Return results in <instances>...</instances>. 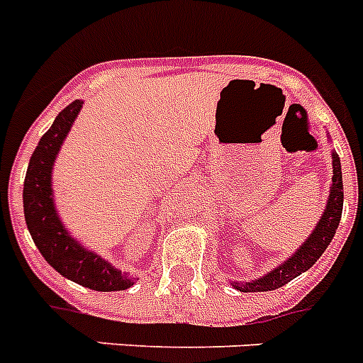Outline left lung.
Listing matches in <instances>:
<instances>
[{"label": "left lung", "instance_id": "obj_1", "mask_svg": "<svg viewBox=\"0 0 363 363\" xmlns=\"http://www.w3.org/2000/svg\"><path fill=\"white\" fill-rule=\"evenodd\" d=\"M343 209V182H342V163L337 157L336 150H333V184L329 189V198L325 203L323 215L320 216V222L314 225L312 233L305 238V242L297 247L292 255L288 257L274 270L264 274L262 277L252 279V281H231V286L240 292H268V290H277L290 283L297 275H301L315 261L323 255V252L333 242V237L336 235V229L342 220Z\"/></svg>", "mask_w": 363, "mask_h": 363}]
</instances>
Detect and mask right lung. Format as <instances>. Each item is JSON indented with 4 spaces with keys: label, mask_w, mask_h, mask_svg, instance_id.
<instances>
[{
    "label": "right lung",
    "mask_w": 363,
    "mask_h": 363,
    "mask_svg": "<svg viewBox=\"0 0 363 363\" xmlns=\"http://www.w3.org/2000/svg\"><path fill=\"white\" fill-rule=\"evenodd\" d=\"M82 104L73 101L64 108L34 148L23 184V215L34 244L58 274L89 290L117 292L135 281L73 237L58 215L52 193V167Z\"/></svg>",
    "instance_id": "obj_1"
}]
</instances>
